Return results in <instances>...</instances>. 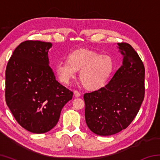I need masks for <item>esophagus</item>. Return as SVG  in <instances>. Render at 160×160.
Instances as JSON below:
<instances>
[{
    "mask_svg": "<svg viewBox=\"0 0 160 160\" xmlns=\"http://www.w3.org/2000/svg\"><path fill=\"white\" fill-rule=\"evenodd\" d=\"M74 96H75V97H79L81 96V94H80V93L79 92L74 91Z\"/></svg>",
    "mask_w": 160,
    "mask_h": 160,
    "instance_id": "1",
    "label": "esophagus"
}]
</instances>
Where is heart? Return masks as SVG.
Segmentation results:
<instances>
[{"mask_svg":"<svg viewBox=\"0 0 160 160\" xmlns=\"http://www.w3.org/2000/svg\"><path fill=\"white\" fill-rule=\"evenodd\" d=\"M66 60L59 61L54 67L59 81L64 84L69 83L80 70V80L89 91H96L103 88L114 67L110 56L86 48L69 53Z\"/></svg>","mask_w":160,"mask_h":160,"instance_id":"heart-1","label":"heart"}]
</instances>
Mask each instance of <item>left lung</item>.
Masks as SVG:
<instances>
[{"label": "left lung", "mask_w": 160, "mask_h": 160, "mask_svg": "<svg viewBox=\"0 0 160 160\" xmlns=\"http://www.w3.org/2000/svg\"><path fill=\"white\" fill-rule=\"evenodd\" d=\"M123 63L110 82L84 94L85 121L92 132L112 135L126 128L136 116L145 96V68L133 48L118 43Z\"/></svg>", "instance_id": "left-lung-1"}]
</instances>
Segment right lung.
I'll return each instance as SVG.
<instances>
[{"instance_id": "add662e5", "label": "right lung", "mask_w": 160, "mask_h": 160, "mask_svg": "<svg viewBox=\"0 0 160 160\" xmlns=\"http://www.w3.org/2000/svg\"><path fill=\"white\" fill-rule=\"evenodd\" d=\"M50 42L25 41L18 46L5 71V100L16 121L34 133L49 131L72 92L61 85L49 66Z\"/></svg>"}]
</instances>
